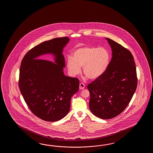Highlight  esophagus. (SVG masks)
<instances>
[{"mask_svg": "<svg viewBox=\"0 0 153 153\" xmlns=\"http://www.w3.org/2000/svg\"><path fill=\"white\" fill-rule=\"evenodd\" d=\"M85 85L83 83H80V84H79V88L80 89V90H83L84 88H85Z\"/></svg>", "mask_w": 153, "mask_h": 153, "instance_id": "esophagus-1", "label": "esophagus"}]
</instances>
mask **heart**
I'll return each mask as SVG.
<instances>
[{"label":"heart","instance_id":"b5f03b06","mask_svg":"<svg viewBox=\"0 0 153 153\" xmlns=\"http://www.w3.org/2000/svg\"><path fill=\"white\" fill-rule=\"evenodd\" d=\"M72 57H68L67 65L69 72L73 76L81 72L90 79L95 80L106 72L111 61V53L104 48L84 46L75 50Z\"/></svg>","mask_w":153,"mask_h":153}]
</instances>
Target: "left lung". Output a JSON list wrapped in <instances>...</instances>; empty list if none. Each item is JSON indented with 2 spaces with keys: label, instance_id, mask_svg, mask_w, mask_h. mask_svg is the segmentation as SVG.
Segmentation results:
<instances>
[{
  "label": "left lung",
  "instance_id": "obj_1",
  "mask_svg": "<svg viewBox=\"0 0 153 153\" xmlns=\"http://www.w3.org/2000/svg\"><path fill=\"white\" fill-rule=\"evenodd\" d=\"M112 58L104 74L88 85L89 107L97 117L110 119L122 113L133 97L137 86L136 68L130 51L106 38Z\"/></svg>",
  "mask_w": 153,
  "mask_h": 153
}]
</instances>
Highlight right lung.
I'll list each match as a JSON object with an SVG mask.
<instances>
[{
  "label": "right lung",
  "mask_w": 153,
  "mask_h": 153,
  "mask_svg": "<svg viewBox=\"0 0 153 153\" xmlns=\"http://www.w3.org/2000/svg\"><path fill=\"white\" fill-rule=\"evenodd\" d=\"M68 37L56 38L42 42L30 50L21 62L19 75L21 93L29 109L46 121L59 120L68 113L72 96L79 90L78 78L65 76L62 54ZM51 53L55 62L41 56Z\"/></svg>",
  "instance_id": "1"
}]
</instances>
